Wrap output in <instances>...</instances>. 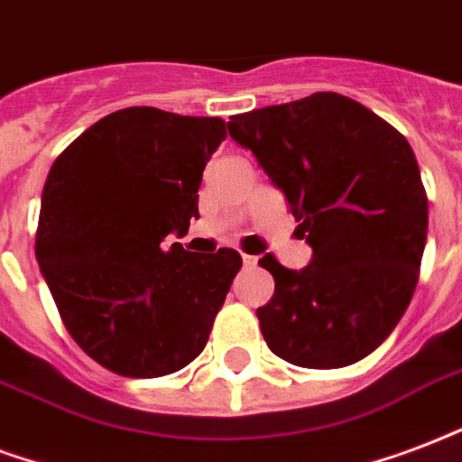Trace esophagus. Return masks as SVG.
<instances>
[{
	"label": "esophagus",
	"instance_id": "esophagus-1",
	"mask_svg": "<svg viewBox=\"0 0 462 462\" xmlns=\"http://www.w3.org/2000/svg\"><path fill=\"white\" fill-rule=\"evenodd\" d=\"M244 265L245 268H255V265H258V258H255V255H245L244 253Z\"/></svg>",
	"mask_w": 462,
	"mask_h": 462
}]
</instances>
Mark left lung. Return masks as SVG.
Wrapping results in <instances>:
<instances>
[{
    "label": "left lung",
    "mask_w": 462,
    "mask_h": 462,
    "mask_svg": "<svg viewBox=\"0 0 462 462\" xmlns=\"http://www.w3.org/2000/svg\"><path fill=\"white\" fill-rule=\"evenodd\" d=\"M228 134L282 189L314 251L301 270L260 258L275 277L255 311L263 338L292 365L358 363L400 324L419 282L429 199L411 145L336 92L236 114Z\"/></svg>",
    "instance_id": "left-lung-1"
}]
</instances>
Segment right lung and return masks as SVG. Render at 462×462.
<instances>
[{
	"label": "right lung",
	"instance_id": "1",
	"mask_svg": "<svg viewBox=\"0 0 462 462\" xmlns=\"http://www.w3.org/2000/svg\"><path fill=\"white\" fill-rule=\"evenodd\" d=\"M226 138L218 116L128 106L55 158L36 231V260L68 334L124 377H162L209 341L244 260L234 248H165L199 217V185Z\"/></svg>",
	"mask_w": 462,
	"mask_h": 462
}]
</instances>
